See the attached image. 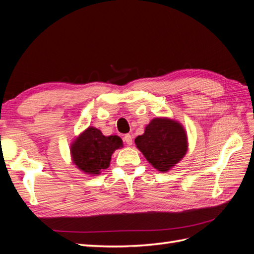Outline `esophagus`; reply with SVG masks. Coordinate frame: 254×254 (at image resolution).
Masks as SVG:
<instances>
[{
	"mask_svg": "<svg viewBox=\"0 0 254 254\" xmlns=\"http://www.w3.org/2000/svg\"><path fill=\"white\" fill-rule=\"evenodd\" d=\"M124 141L126 142V144L128 146H131L132 145V136L130 134H125L124 135Z\"/></svg>",
	"mask_w": 254,
	"mask_h": 254,
	"instance_id": "esophagus-1",
	"label": "esophagus"
}]
</instances>
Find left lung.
<instances>
[{
	"label": "left lung",
	"mask_w": 254,
	"mask_h": 254,
	"mask_svg": "<svg viewBox=\"0 0 254 254\" xmlns=\"http://www.w3.org/2000/svg\"><path fill=\"white\" fill-rule=\"evenodd\" d=\"M134 143L150 165L161 173L171 171L189 149L186 128L170 118L152 119L146 125L144 133L135 137Z\"/></svg>",
	"instance_id": "obj_1"
}]
</instances>
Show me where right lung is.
I'll return each mask as SVG.
<instances>
[{
	"instance_id": "obj_1",
	"label": "right lung",
	"mask_w": 254,
	"mask_h": 254,
	"mask_svg": "<svg viewBox=\"0 0 254 254\" xmlns=\"http://www.w3.org/2000/svg\"><path fill=\"white\" fill-rule=\"evenodd\" d=\"M124 147L119 135L106 136L101 130L89 126L70 145L71 159L80 172L97 176L110 165L113 152Z\"/></svg>"
}]
</instances>
